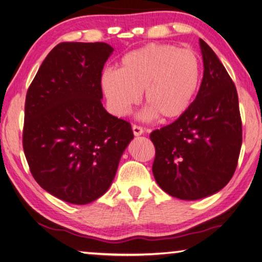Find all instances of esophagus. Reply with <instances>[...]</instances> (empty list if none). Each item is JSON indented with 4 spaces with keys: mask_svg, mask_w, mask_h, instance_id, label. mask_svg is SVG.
Returning a JSON list of instances; mask_svg holds the SVG:
<instances>
[{
    "mask_svg": "<svg viewBox=\"0 0 262 262\" xmlns=\"http://www.w3.org/2000/svg\"><path fill=\"white\" fill-rule=\"evenodd\" d=\"M132 128H133V133H134V135H136V136H139V135L143 134V133H144L143 127L137 126V125H135V123L132 126Z\"/></svg>",
    "mask_w": 262,
    "mask_h": 262,
    "instance_id": "34e87169",
    "label": "esophagus"
}]
</instances>
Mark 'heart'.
Returning a JSON list of instances; mask_svg holds the SVG:
<instances>
[{
    "mask_svg": "<svg viewBox=\"0 0 262 262\" xmlns=\"http://www.w3.org/2000/svg\"><path fill=\"white\" fill-rule=\"evenodd\" d=\"M200 76V59L194 52L151 43L123 56L119 70H105L100 84L114 114L129 113L143 91L144 118L174 120L189 108Z\"/></svg>",
    "mask_w": 262,
    "mask_h": 262,
    "instance_id": "1",
    "label": "heart"
}]
</instances>
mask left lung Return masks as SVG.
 Instances as JSON below:
<instances>
[{"mask_svg":"<svg viewBox=\"0 0 262 262\" xmlns=\"http://www.w3.org/2000/svg\"><path fill=\"white\" fill-rule=\"evenodd\" d=\"M202 83L189 108L150 140L152 173L164 192L181 200L217 193L236 171L243 142L238 94L214 51L200 39Z\"/></svg>","mask_w":262,"mask_h":262,"instance_id":"1","label":"left lung"}]
</instances>
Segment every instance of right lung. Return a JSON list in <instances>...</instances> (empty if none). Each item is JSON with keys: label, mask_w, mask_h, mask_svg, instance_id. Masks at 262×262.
Listing matches in <instances>:
<instances>
[{"label": "right lung", "mask_w": 262, "mask_h": 262, "mask_svg": "<svg viewBox=\"0 0 262 262\" xmlns=\"http://www.w3.org/2000/svg\"><path fill=\"white\" fill-rule=\"evenodd\" d=\"M113 48L61 42L26 92L23 149L35 181L60 200L86 205L112 184L132 125L101 104V72Z\"/></svg>", "instance_id": "obj_1"}]
</instances>
